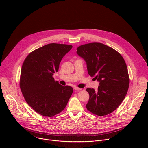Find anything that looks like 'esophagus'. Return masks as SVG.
Segmentation results:
<instances>
[{"instance_id": "1", "label": "esophagus", "mask_w": 148, "mask_h": 148, "mask_svg": "<svg viewBox=\"0 0 148 148\" xmlns=\"http://www.w3.org/2000/svg\"><path fill=\"white\" fill-rule=\"evenodd\" d=\"M74 89L75 90H77V91H79V90H81V88H78V87H75L74 88Z\"/></svg>"}]
</instances>
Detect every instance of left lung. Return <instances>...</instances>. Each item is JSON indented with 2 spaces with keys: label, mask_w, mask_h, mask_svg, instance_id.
Returning a JSON list of instances; mask_svg holds the SVG:
<instances>
[{
  "label": "left lung",
  "mask_w": 148,
  "mask_h": 148,
  "mask_svg": "<svg viewBox=\"0 0 148 148\" xmlns=\"http://www.w3.org/2000/svg\"><path fill=\"white\" fill-rule=\"evenodd\" d=\"M77 53L86 62L88 74L99 82L97 91L86 89L90 95L87 110L98 116L110 114L119 106L129 88L128 71L123 58L100 43L81 45Z\"/></svg>",
  "instance_id": "left-lung-1"
}]
</instances>
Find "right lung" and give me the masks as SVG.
<instances>
[{
  "label": "right lung",
  "mask_w": 148,
  "mask_h": 148,
  "mask_svg": "<svg viewBox=\"0 0 148 148\" xmlns=\"http://www.w3.org/2000/svg\"><path fill=\"white\" fill-rule=\"evenodd\" d=\"M71 45L50 43L30 53L21 70L20 87L30 106L38 114L53 116L64 110L72 95L71 87L62 86L53 75Z\"/></svg>",
  "instance_id": "add662e5"
}]
</instances>
